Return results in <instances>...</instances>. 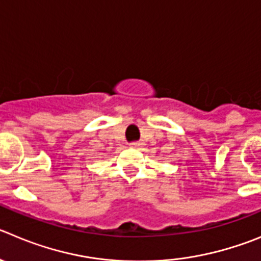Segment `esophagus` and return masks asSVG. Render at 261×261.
I'll use <instances>...</instances> for the list:
<instances>
[{
    "label": "esophagus",
    "mask_w": 261,
    "mask_h": 261,
    "mask_svg": "<svg viewBox=\"0 0 261 261\" xmlns=\"http://www.w3.org/2000/svg\"><path fill=\"white\" fill-rule=\"evenodd\" d=\"M142 143H139V142H135V143H133V144H131V147L133 148H136V149H139V148L142 147Z\"/></svg>",
    "instance_id": "34e87169"
}]
</instances>
